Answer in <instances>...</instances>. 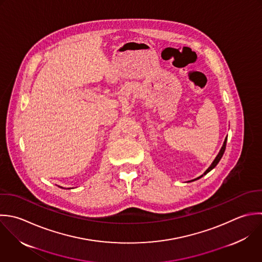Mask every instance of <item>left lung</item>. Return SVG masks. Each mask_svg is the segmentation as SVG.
<instances>
[{"mask_svg": "<svg viewBox=\"0 0 262 262\" xmlns=\"http://www.w3.org/2000/svg\"><path fill=\"white\" fill-rule=\"evenodd\" d=\"M227 140H228V138H226V140H225V143H224V145H223V147H222V149H221V151H220L219 155L216 156V158L214 159V161L212 162V164L210 165V167H209V168H208V169H207V170L204 172V174H202V176H201V177H199L198 179H200V178H202L203 176H205L206 173H208V172H209L211 169H213V168H214V167L217 165V163L220 162V160L222 159V157H223V155H224V153H225V150H226V146H227ZM198 179H196V180H198ZM194 181H195V180H194Z\"/></svg>", "mask_w": 262, "mask_h": 262, "instance_id": "left-lung-1", "label": "left lung"}]
</instances>
